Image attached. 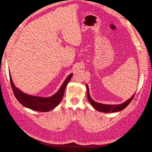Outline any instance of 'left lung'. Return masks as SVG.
<instances>
[{"label":"left lung","instance_id":"obj_1","mask_svg":"<svg viewBox=\"0 0 152 152\" xmlns=\"http://www.w3.org/2000/svg\"><path fill=\"white\" fill-rule=\"evenodd\" d=\"M86 88H87V98H88V100L89 101L91 105L93 106L94 108L96 109V110L103 113H113V112H117L121 111V110H124V108L127 107V105L131 102V101L132 100L133 98H134V96L135 95V93H134L130 99H127L126 102H124L122 104H119L117 105L106 104H102V103H99L94 102V101L91 98V96L89 95V87L87 84H86Z\"/></svg>","mask_w":152,"mask_h":152}]
</instances>
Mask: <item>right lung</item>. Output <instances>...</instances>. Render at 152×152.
<instances>
[{"mask_svg":"<svg viewBox=\"0 0 152 152\" xmlns=\"http://www.w3.org/2000/svg\"><path fill=\"white\" fill-rule=\"evenodd\" d=\"M72 76L73 73L70 74L66 80L64 81L63 84L57 91V93H55L54 95L49 96V97H40V96H35L27 94L17 88L13 83L10 73V82L13 90V93L18 102L23 106H24L25 107L42 112L50 111L51 110L56 108L60 103L64 93H65L66 87L72 79Z\"/></svg>","mask_w":152,"mask_h":152,"instance_id":"1","label":"right lung"}]
</instances>
